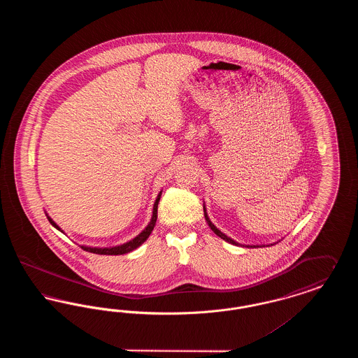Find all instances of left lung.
I'll return each instance as SVG.
<instances>
[{"mask_svg": "<svg viewBox=\"0 0 358 358\" xmlns=\"http://www.w3.org/2000/svg\"><path fill=\"white\" fill-rule=\"evenodd\" d=\"M204 216H205V220H206V222H208V225H209V227H210V229H212V231H213V232H215V234H216V235H217V236H219V238H222V240H225V241H228V243H231V244H235V245H238V243H236V241H235V240H232V238H228V236H227V235H224V234H222V231H219V229H217V228H216V227H215V225H213V224H212V222H210V220H209V217H208V213H206V210H205V206H204ZM247 247H259V245H247Z\"/></svg>", "mask_w": 358, "mask_h": 358, "instance_id": "left-lung-1", "label": "left lung"}]
</instances>
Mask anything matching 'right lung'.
Segmentation results:
<instances>
[{"label":"right lung","instance_id":"add662e5","mask_svg":"<svg viewBox=\"0 0 358 358\" xmlns=\"http://www.w3.org/2000/svg\"><path fill=\"white\" fill-rule=\"evenodd\" d=\"M159 199H161V193L158 194V197H157V200H155V203H154L152 220H150V222L148 224V227H146L136 238L130 240V241H127V243H124V244H122V245L111 247V248H92V247H85V245H82V248H83L85 251H87V252H92V254H98V255H123V254L131 252L133 250L138 248L141 244H143V243L146 241V238L150 236V234H152V231L154 229L155 222H157V209H158ZM47 217H48V220H50V222H51L52 225H53L56 229L62 231V229L59 228V225L53 222L50 216H47ZM62 232H63V231H62Z\"/></svg>","mask_w":358,"mask_h":358}]
</instances>
